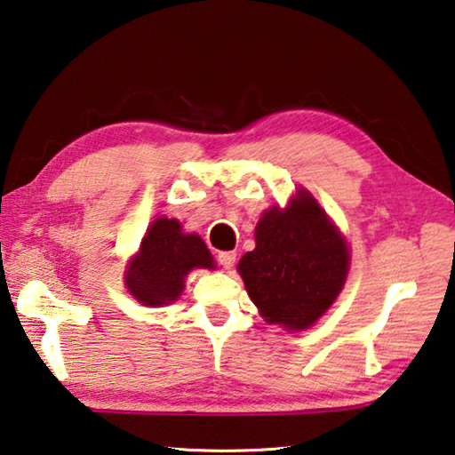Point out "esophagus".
<instances>
[{"label": "esophagus", "mask_w": 455, "mask_h": 455, "mask_svg": "<svg viewBox=\"0 0 455 455\" xmlns=\"http://www.w3.org/2000/svg\"><path fill=\"white\" fill-rule=\"evenodd\" d=\"M217 260H219V264L225 270H230L235 267V260H236V252H220L219 256H217Z\"/></svg>", "instance_id": "obj_1"}]
</instances>
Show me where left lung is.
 Here are the masks:
<instances>
[{"label":"left lung","mask_w":455,"mask_h":455,"mask_svg":"<svg viewBox=\"0 0 455 455\" xmlns=\"http://www.w3.org/2000/svg\"><path fill=\"white\" fill-rule=\"evenodd\" d=\"M238 262L246 292L268 324L307 330L340 294L350 252L316 199L300 188L286 209L272 206Z\"/></svg>","instance_id":"obj_1"}]
</instances>
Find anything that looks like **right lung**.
<instances>
[{"label":"right lung","instance_id":"obj_1","mask_svg":"<svg viewBox=\"0 0 455 455\" xmlns=\"http://www.w3.org/2000/svg\"><path fill=\"white\" fill-rule=\"evenodd\" d=\"M193 268H217L199 235H185L177 219H156L147 228L135 259L125 270V286L143 307L175 302Z\"/></svg>","mask_w":455,"mask_h":455}]
</instances>
